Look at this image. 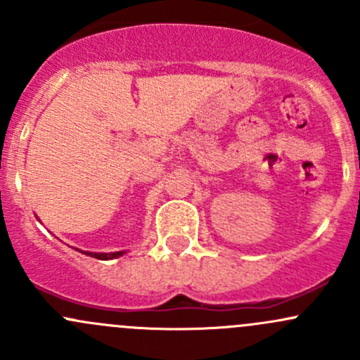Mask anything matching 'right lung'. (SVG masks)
Returning a JSON list of instances; mask_svg holds the SVG:
<instances>
[{"instance_id":"1","label":"right lung","mask_w":360,"mask_h":360,"mask_svg":"<svg viewBox=\"0 0 360 360\" xmlns=\"http://www.w3.org/2000/svg\"><path fill=\"white\" fill-rule=\"evenodd\" d=\"M79 250V249H76ZM83 254H86V256H92V257H97V259H115V257H120L123 256V254L127 252V250H118V252H89V250H82Z\"/></svg>"}]
</instances>
